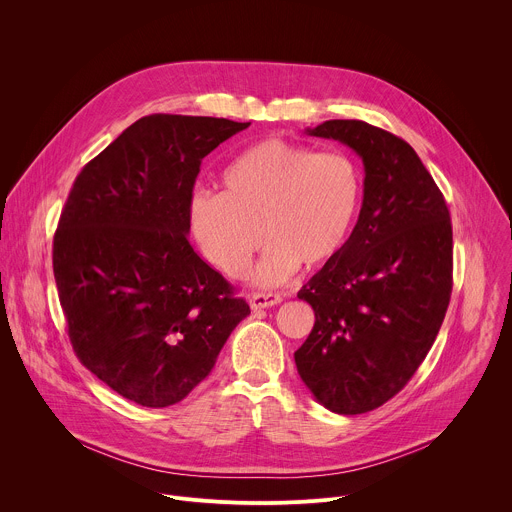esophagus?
Instances as JSON below:
<instances>
[{"label": "esophagus", "instance_id": "obj_1", "mask_svg": "<svg viewBox=\"0 0 512 512\" xmlns=\"http://www.w3.org/2000/svg\"><path fill=\"white\" fill-rule=\"evenodd\" d=\"M283 297L277 293H251L249 295V305L251 309H265V307H273L277 303H281Z\"/></svg>", "mask_w": 512, "mask_h": 512}]
</instances>
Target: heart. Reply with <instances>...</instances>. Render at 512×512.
<instances>
[{"label":"heart","mask_w":512,"mask_h":512,"mask_svg":"<svg viewBox=\"0 0 512 512\" xmlns=\"http://www.w3.org/2000/svg\"><path fill=\"white\" fill-rule=\"evenodd\" d=\"M360 199V173L348 154L265 138L223 168L221 193L193 195L189 215L201 251L229 277L247 271L265 237L269 247L251 281L273 287L301 263L323 267L344 251Z\"/></svg>","instance_id":"b5f03b06"}]
</instances>
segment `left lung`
<instances>
[{
	"label": "left lung",
	"mask_w": 512,
	"mask_h": 512,
	"mask_svg": "<svg viewBox=\"0 0 512 512\" xmlns=\"http://www.w3.org/2000/svg\"><path fill=\"white\" fill-rule=\"evenodd\" d=\"M305 134L350 146L366 170L348 245L297 293L315 311L297 372L323 408L354 416L394 398L434 344L452 291L450 213L402 138L362 120Z\"/></svg>",
	"instance_id": "left-lung-1"
}]
</instances>
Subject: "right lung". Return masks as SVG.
Masks as SVG:
<instances>
[{
  "instance_id": "add662e5",
  "label": "right lung",
  "mask_w": 512,
  "mask_h": 512,
  "mask_svg": "<svg viewBox=\"0 0 512 512\" xmlns=\"http://www.w3.org/2000/svg\"><path fill=\"white\" fill-rule=\"evenodd\" d=\"M251 122L152 114L76 177L54 277L80 362L146 408L181 402L251 309L189 243L201 160Z\"/></svg>"
}]
</instances>
